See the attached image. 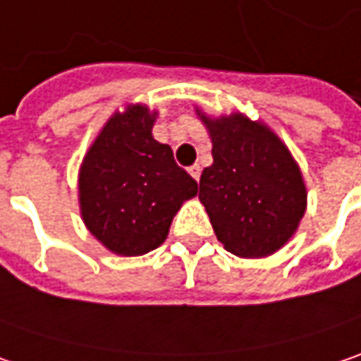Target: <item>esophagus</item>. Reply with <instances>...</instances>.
Returning <instances> with one entry per match:
<instances>
[{"label": "esophagus", "mask_w": 361, "mask_h": 361, "mask_svg": "<svg viewBox=\"0 0 361 361\" xmlns=\"http://www.w3.org/2000/svg\"><path fill=\"white\" fill-rule=\"evenodd\" d=\"M188 171H190V176H192L194 180H196V181L200 180V173H202V169H200V165H192V167H190Z\"/></svg>", "instance_id": "obj_1"}]
</instances>
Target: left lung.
I'll return each mask as SVG.
<instances>
[{
	"mask_svg": "<svg viewBox=\"0 0 361 361\" xmlns=\"http://www.w3.org/2000/svg\"><path fill=\"white\" fill-rule=\"evenodd\" d=\"M214 164L202 171L200 202L216 238L240 259H264L293 238L307 210L303 173L269 125L244 113L208 117Z\"/></svg>",
	"mask_w": 361,
	"mask_h": 361,
	"instance_id": "8db88e82",
	"label": "left lung"
}]
</instances>
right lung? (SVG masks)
<instances>
[{
	"instance_id": "obj_1",
	"label": "right lung",
	"mask_w": 361,
	"mask_h": 361,
	"mask_svg": "<svg viewBox=\"0 0 361 361\" xmlns=\"http://www.w3.org/2000/svg\"><path fill=\"white\" fill-rule=\"evenodd\" d=\"M157 111L137 102L115 111L88 147L78 171L87 230L118 257L161 246L173 216L197 194L196 180L153 139Z\"/></svg>"
}]
</instances>
